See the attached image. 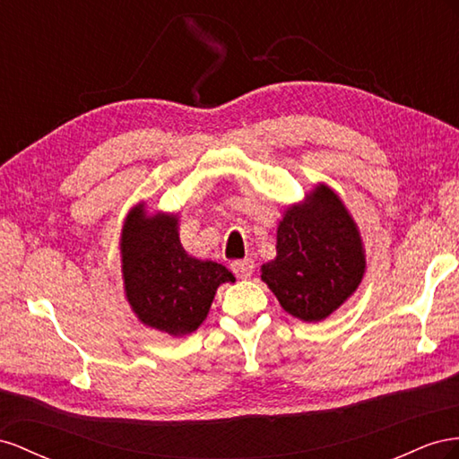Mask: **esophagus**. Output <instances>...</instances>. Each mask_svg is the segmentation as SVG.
Listing matches in <instances>:
<instances>
[{
    "instance_id": "34e87169",
    "label": "esophagus",
    "mask_w": 459,
    "mask_h": 459,
    "mask_svg": "<svg viewBox=\"0 0 459 459\" xmlns=\"http://www.w3.org/2000/svg\"><path fill=\"white\" fill-rule=\"evenodd\" d=\"M230 269H232L234 274H237V277L247 279V277H252L255 265H254L252 259H237V261H232V264H230Z\"/></svg>"
}]
</instances>
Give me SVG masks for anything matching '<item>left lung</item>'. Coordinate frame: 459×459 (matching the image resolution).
<instances>
[{
	"label": "left lung",
	"instance_id": "obj_1",
	"mask_svg": "<svg viewBox=\"0 0 459 459\" xmlns=\"http://www.w3.org/2000/svg\"><path fill=\"white\" fill-rule=\"evenodd\" d=\"M365 257L356 222L326 186L307 204L288 207L277 230V259L261 267L281 306L304 321H321L361 282Z\"/></svg>",
	"mask_w": 459,
	"mask_h": 459
}]
</instances>
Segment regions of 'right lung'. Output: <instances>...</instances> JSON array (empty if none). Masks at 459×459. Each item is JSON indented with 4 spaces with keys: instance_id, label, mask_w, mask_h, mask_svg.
<instances>
[{
    "instance_id": "1",
    "label": "right lung",
    "mask_w": 459,
    "mask_h": 459,
    "mask_svg": "<svg viewBox=\"0 0 459 459\" xmlns=\"http://www.w3.org/2000/svg\"><path fill=\"white\" fill-rule=\"evenodd\" d=\"M121 240L128 302L143 325L161 333H194L207 317L219 284L234 282L227 267L185 252L175 215L146 217L138 205L126 217Z\"/></svg>"
}]
</instances>
